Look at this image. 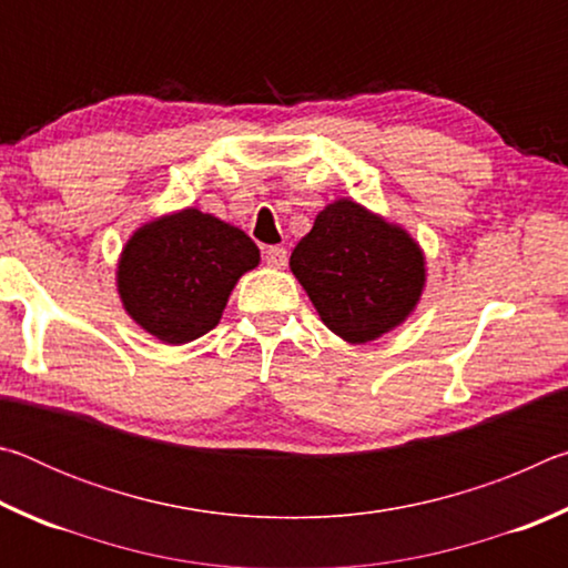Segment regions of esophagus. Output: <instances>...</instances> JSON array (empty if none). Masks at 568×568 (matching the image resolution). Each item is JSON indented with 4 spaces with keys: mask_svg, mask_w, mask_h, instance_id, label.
I'll list each match as a JSON object with an SVG mask.
<instances>
[{
    "mask_svg": "<svg viewBox=\"0 0 568 568\" xmlns=\"http://www.w3.org/2000/svg\"><path fill=\"white\" fill-rule=\"evenodd\" d=\"M265 263L271 267H285L287 265V250L281 245H273L265 250Z\"/></svg>",
    "mask_w": 568,
    "mask_h": 568,
    "instance_id": "1",
    "label": "esophagus"
}]
</instances>
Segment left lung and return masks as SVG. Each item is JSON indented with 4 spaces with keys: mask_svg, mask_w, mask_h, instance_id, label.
Wrapping results in <instances>:
<instances>
[{
    "mask_svg": "<svg viewBox=\"0 0 568 568\" xmlns=\"http://www.w3.org/2000/svg\"><path fill=\"white\" fill-rule=\"evenodd\" d=\"M291 271L321 321L348 343H368L396 328L416 307L426 263L398 225L353 200H335L291 255Z\"/></svg>",
    "mask_w": 568,
    "mask_h": 568,
    "instance_id": "8db88e82",
    "label": "left lung"
}]
</instances>
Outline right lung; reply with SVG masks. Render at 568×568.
Listing matches in <instances>:
<instances>
[{"instance_id":"add662e5","label":"right lung","mask_w":568,"mask_h":568,"mask_svg":"<svg viewBox=\"0 0 568 568\" xmlns=\"http://www.w3.org/2000/svg\"><path fill=\"white\" fill-rule=\"evenodd\" d=\"M261 263L243 230L195 207L152 220L130 237L118 267L124 311L162 343H190L223 318L237 277Z\"/></svg>"}]
</instances>
